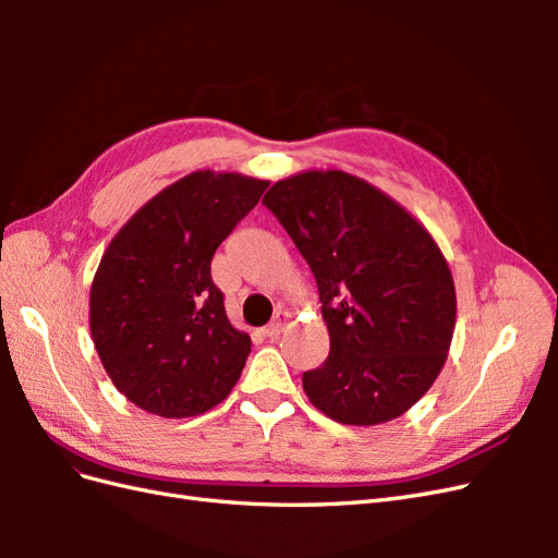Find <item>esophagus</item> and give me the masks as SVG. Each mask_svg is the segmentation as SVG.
<instances>
[{
  "instance_id": "esophagus-1",
  "label": "esophagus",
  "mask_w": 558,
  "mask_h": 558,
  "mask_svg": "<svg viewBox=\"0 0 558 558\" xmlns=\"http://www.w3.org/2000/svg\"><path fill=\"white\" fill-rule=\"evenodd\" d=\"M289 324H291V314L289 312H277V316L272 318V324L263 328V335L269 337V340H275V337H279L286 328H289Z\"/></svg>"
}]
</instances>
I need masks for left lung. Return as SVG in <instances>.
I'll use <instances>...</instances> for the list:
<instances>
[{
  "label": "left lung",
  "mask_w": 558,
  "mask_h": 558,
  "mask_svg": "<svg viewBox=\"0 0 558 558\" xmlns=\"http://www.w3.org/2000/svg\"><path fill=\"white\" fill-rule=\"evenodd\" d=\"M307 260L330 335L302 375L316 410L344 426L398 418L440 375L456 326L453 277L433 234L377 185L307 170L263 197Z\"/></svg>",
  "instance_id": "obj_1"
}]
</instances>
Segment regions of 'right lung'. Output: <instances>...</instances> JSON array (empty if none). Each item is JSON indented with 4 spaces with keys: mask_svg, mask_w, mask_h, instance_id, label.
Listing matches in <instances>:
<instances>
[{
    "mask_svg": "<svg viewBox=\"0 0 558 558\" xmlns=\"http://www.w3.org/2000/svg\"><path fill=\"white\" fill-rule=\"evenodd\" d=\"M269 181L197 170L116 232L90 286V335L109 379L148 414L185 418L223 402L251 337L234 328L211 258Z\"/></svg>",
    "mask_w": 558,
    "mask_h": 558,
    "instance_id": "obj_1",
    "label": "right lung"
}]
</instances>
